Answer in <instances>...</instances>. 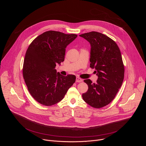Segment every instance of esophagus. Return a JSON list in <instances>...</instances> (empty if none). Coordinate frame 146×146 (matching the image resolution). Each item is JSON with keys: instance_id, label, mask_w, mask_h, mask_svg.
Returning a JSON list of instances; mask_svg holds the SVG:
<instances>
[{"instance_id": "esophagus-1", "label": "esophagus", "mask_w": 146, "mask_h": 146, "mask_svg": "<svg viewBox=\"0 0 146 146\" xmlns=\"http://www.w3.org/2000/svg\"><path fill=\"white\" fill-rule=\"evenodd\" d=\"M82 79L78 77H76V82H80L82 81Z\"/></svg>"}]
</instances>
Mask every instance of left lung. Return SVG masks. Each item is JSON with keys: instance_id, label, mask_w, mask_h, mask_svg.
Listing matches in <instances>:
<instances>
[{"instance_id": "8db88e82", "label": "left lung", "mask_w": 146, "mask_h": 146, "mask_svg": "<svg viewBox=\"0 0 146 146\" xmlns=\"http://www.w3.org/2000/svg\"><path fill=\"white\" fill-rule=\"evenodd\" d=\"M91 45L90 67L95 69L98 78L96 83L90 79L84 81L88 86L82 97L94 108L105 106L114 99L121 87L124 77V66L119 47L111 38L97 32L80 35Z\"/></svg>"}]
</instances>
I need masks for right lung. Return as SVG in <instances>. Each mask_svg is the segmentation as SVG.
<instances>
[{
	"mask_svg": "<svg viewBox=\"0 0 146 146\" xmlns=\"http://www.w3.org/2000/svg\"><path fill=\"white\" fill-rule=\"evenodd\" d=\"M77 37L49 31L37 36L29 45L24 58L23 76L32 96L50 106L63 99L76 76L61 75L55 69L64 61L66 47Z\"/></svg>",
	"mask_w": 146,
	"mask_h": 146,
	"instance_id": "1",
	"label": "right lung"
}]
</instances>
